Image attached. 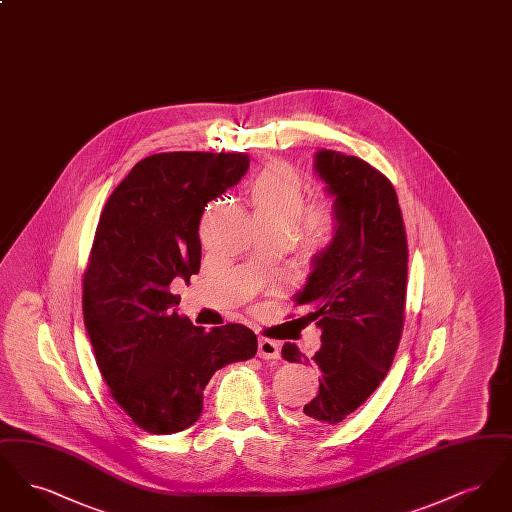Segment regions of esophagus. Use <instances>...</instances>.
<instances>
[{"mask_svg": "<svg viewBox=\"0 0 512 512\" xmlns=\"http://www.w3.org/2000/svg\"><path fill=\"white\" fill-rule=\"evenodd\" d=\"M259 357L261 359H280V343L276 340H268V338H261L259 340Z\"/></svg>", "mask_w": 512, "mask_h": 512, "instance_id": "obj_1", "label": "esophagus"}]
</instances>
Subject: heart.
Masks as SVG:
<instances>
[{"mask_svg": "<svg viewBox=\"0 0 512 512\" xmlns=\"http://www.w3.org/2000/svg\"><path fill=\"white\" fill-rule=\"evenodd\" d=\"M247 199L261 226L290 230L301 219L303 232L324 240L334 228V211L328 203L305 207V182L299 172L284 163H272L247 184Z\"/></svg>", "mask_w": 512, "mask_h": 512, "instance_id": "obj_1", "label": "heart"}]
</instances>
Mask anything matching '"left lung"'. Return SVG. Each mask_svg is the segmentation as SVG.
<instances>
[{"instance_id": "obj_1", "label": "left lung", "mask_w": 512, "mask_h": 512, "mask_svg": "<svg viewBox=\"0 0 512 512\" xmlns=\"http://www.w3.org/2000/svg\"><path fill=\"white\" fill-rule=\"evenodd\" d=\"M315 171L334 197L336 230L295 295L322 341L313 357L322 372L318 393L297 418L328 430L355 413L390 370L405 322L409 251L397 194L382 172L332 149L315 153ZM282 357L305 359L290 341Z\"/></svg>"}]
</instances>
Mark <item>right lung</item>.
<instances>
[{"mask_svg": "<svg viewBox=\"0 0 512 512\" xmlns=\"http://www.w3.org/2000/svg\"><path fill=\"white\" fill-rule=\"evenodd\" d=\"M247 169L244 153L149 155L101 211L82 280L84 324L111 397L149 434L192 426L211 376L257 353L247 326H194L171 293L172 280L199 272L205 205Z\"/></svg>", "mask_w": 512, "mask_h": 512, "instance_id": "1", "label": "right lung"}]
</instances>
